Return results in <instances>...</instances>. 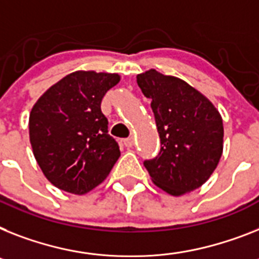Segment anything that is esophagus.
<instances>
[{
  "label": "esophagus",
  "instance_id": "obj_1",
  "mask_svg": "<svg viewBox=\"0 0 259 259\" xmlns=\"http://www.w3.org/2000/svg\"><path fill=\"white\" fill-rule=\"evenodd\" d=\"M123 144H124L127 148H132V147H134V139L132 138L124 139V140H123Z\"/></svg>",
  "mask_w": 259,
  "mask_h": 259
}]
</instances>
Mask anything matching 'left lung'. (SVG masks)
I'll use <instances>...</instances> for the list:
<instances>
[{"instance_id":"1","label":"left lung","mask_w":259,"mask_h":259,"mask_svg":"<svg viewBox=\"0 0 259 259\" xmlns=\"http://www.w3.org/2000/svg\"><path fill=\"white\" fill-rule=\"evenodd\" d=\"M144 96L152 99L160 136L159 155L145 160L153 184L181 196L206 183L224 148L222 117L210 100L176 76L156 70L136 76Z\"/></svg>"}]
</instances>
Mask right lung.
I'll list each match as a JSON object with an SVG mask.
<instances>
[{"mask_svg":"<svg viewBox=\"0 0 259 259\" xmlns=\"http://www.w3.org/2000/svg\"><path fill=\"white\" fill-rule=\"evenodd\" d=\"M117 74L75 71L40 96L29 117L34 157L62 191L84 194L108 176L120 156L100 104Z\"/></svg>","mask_w":259,"mask_h":259,"instance_id":"1","label":"right lung"}]
</instances>
